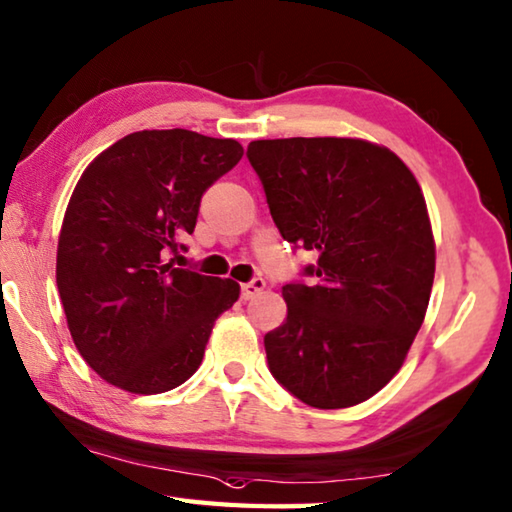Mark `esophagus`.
Wrapping results in <instances>:
<instances>
[{
    "instance_id": "34e87169",
    "label": "esophagus",
    "mask_w": 512,
    "mask_h": 512,
    "mask_svg": "<svg viewBox=\"0 0 512 512\" xmlns=\"http://www.w3.org/2000/svg\"><path fill=\"white\" fill-rule=\"evenodd\" d=\"M264 287H266V282L262 280V277H255V280L241 284V298H244V300L255 298L259 291H264Z\"/></svg>"
}]
</instances>
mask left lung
I'll return each instance as SVG.
<instances>
[{
  "instance_id": "obj_1",
  "label": "left lung",
  "mask_w": 512,
  "mask_h": 512,
  "mask_svg": "<svg viewBox=\"0 0 512 512\" xmlns=\"http://www.w3.org/2000/svg\"><path fill=\"white\" fill-rule=\"evenodd\" d=\"M248 160L280 235L316 253L311 282L282 287L268 368L314 409L366 402L402 368L429 307L436 244L418 180L357 137L255 140Z\"/></svg>"
}]
</instances>
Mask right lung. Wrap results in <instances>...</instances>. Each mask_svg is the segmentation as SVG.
Here are the masks:
<instances>
[{
    "instance_id": "add662e5",
    "label": "right lung",
    "mask_w": 512,
    "mask_h": 512,
    "mask_svg": "<svg viewBox=\"0 0 512 512\" xmlns=\"http://www.w3.org/2000/svg\"><path fill=\"white\" fill-rule=\"evenodd\" d=\"M241 155L237 140L137 131L99 153L76 183L56 284L74 345L108 384L155 395L201 366L239 284L176 268L167 255L194 232L205 189Z\"/></svg>"
}]
</instances>
